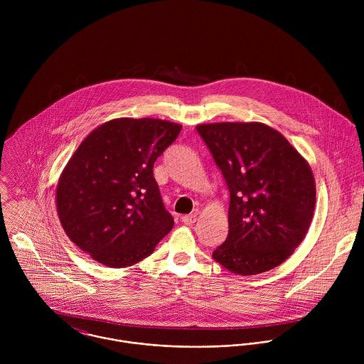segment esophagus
<instances>
[{"label": "esophagus", "mask_w": 364, "mask_h": 364, "mask_svg": "<svg viewBox=\"0 0 364 364\" xmlns=\"http://www.w3.org/2000/svg\"><path fill=\"white\" fill-rule=\"evenodd\" d=\"M196 221V215L195 214H186L182 217V223L183 224H193Z\"/></svg>", "instance_id": "obj_1"}]
</instances>
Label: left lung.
<instances>
[{"instance_id": "8db88e82", "label": "left lung", "mask_w": 364, "mask_h": 364, "mask_svg": "<svg viewBox=\"0 0 364 364\" xmlns=\"http://www.w3.org/2000/svg\"><path fill=\"white\" fill-rule=\"evenodd\" d=\"M196 130L230 191L228 235L213 259L242 276L279 266L311 224L315 181L309 162L277 130L258 122Z\"/></svg>"}]
</instances>
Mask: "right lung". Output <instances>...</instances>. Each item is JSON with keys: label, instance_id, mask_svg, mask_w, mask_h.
<instances>
[{"label": "right lung", "instance_id": "1", "mask_svg": "<svg viewBox=\"0 0 364 364\" xmlns=\"http://www.w3.org/2000/svg\"><path fill=\"white\" fill-rule=\"evenodd\" d=\"M181 129L161 119H113L70 158L57 185V213L68 238L92 259L133 266L171 231L153 168Z\"/></svg>", "mask_w": 364, "mask_h": 364}]
</instances>
